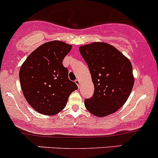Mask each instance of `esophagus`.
Segmentation results:
<instances>
[{
  "label": "esophagus",
  "mask_w": 158,
  "mask_h": 158,
  "mask_svg": "<svg viewBox=\"0 0 158 158\" xmlns=\"http://www.w3.org/2000/svg\"><path fill=\"white\" fill-rule=\"evenodd\" d=\"M74 82H75V84L78 86V87H80V81L78 79H76L75 81H74Z\"/></svg>",
  "instance_id": "1"
}]
</instances>
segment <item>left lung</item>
<instances>
[{
  "label": "left lung",
  "instance_id": "8db88e82",
  "mask_svg": "<svg viewBox=\"0 0 158 158\" xmlns=\"http://www.w3.org/2000/svg\"><path fill=\"white\" fill-rule=\"evenodd\" d=\"M79 51L87 64L95 87L85 107L99 117L117 111L126 102L134 86L132 65L115 47L104 42L82 45Z\"/></svg>",
  "mask_w": 158,
  "mask_h": 158
}]
</instances>
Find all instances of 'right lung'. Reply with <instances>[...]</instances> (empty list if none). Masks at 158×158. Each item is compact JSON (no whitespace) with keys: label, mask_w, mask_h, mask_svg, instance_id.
Instances as JSON below:
<instances>
[{"label":"right lung","mask_w":158,"mask_h":158,"mask_svg":"<svg viewBox=\"0 0 158 158\" xmlns=\"http://www.w3.org/2000/svg\"><path fill=\"white\" fill-rule=\"evenodd\" d=\"M72 46L61 41L46 42L31 53L19 71L27 102L41 114L52 116L64 109L77 86L69 79L63 60Z\"/></svg>","instance_id":"1"}]
</instances>
